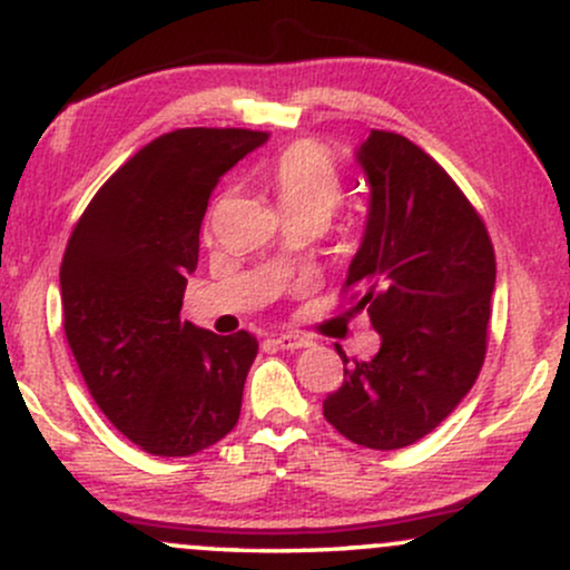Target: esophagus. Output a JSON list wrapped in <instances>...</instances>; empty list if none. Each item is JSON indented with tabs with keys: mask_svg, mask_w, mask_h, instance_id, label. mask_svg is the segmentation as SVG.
Masks as SVG:
<instances>
[{
	"mask_svg": "<svg viewBox=\"0 0 570 570\" xmlns=\"http://www.w3.org/2000/svg\"><path fill=\"white\" fill-rule=\"evenodd\" d=\"M273 343H276L281 351H297V348H307V345H311V340H307L305 335H297V332H284V335L273 337Z\"/></svg>",
	"mask_w": 570,
	"mask_h": 570,
	"instance_id": "1",
	"label": "esophagus"
}]
</instances>
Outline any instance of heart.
I'll return each mask as SVG.
<instances>
[{
	"label": "heart",
	"instance_id": "b5f03b06",
	"mask_svg": "<svg viewBox=\"0 0 570 570\" xmlns=\"http://www.w3.org/2000/svg\"><path fill=\"white\" fill-rule=\"evenodd\" d=\"M271 185L284 212H318L330 217L343 198V181L318 144L297 141L273 160Z\"/></svg>",
	"mask_w": 570,
	"mask_h": 570
}]
</instances>
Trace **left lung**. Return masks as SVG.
Listing matches in <instances>:
<instances>
[{
  "label": "left lung",
  "mask_w": 570,
  "mask_h": 570,
  "mask_svg": "<svg viewBox=\"0 0 570 570\" xmlns=\"http://www.w3.org/2000/svg\"><path fill=\"white\" fill-rule=\"evenodd\" d=\"M356 160L370 212L343 286L381 351L345 370L324 417L362 448L399 450L440 426L480 375L495 254L472 203L417 144L372 130Z\"/></svg>",
  "instance_id": "8db88e82"
}]
</instances>
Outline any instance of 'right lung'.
Here are the masks:
<instances>
[{"instance_id": "1", "label": "right lung", "mask_w": 570, "mask_h": 570, "mask_svg": "<svg viewBox=\"0 0 570 570\" xmlns=\"http://www.w3.org/2000/svg\"><path fill=\"white\" fill-rule=\"evenodd\" d=\"M265 141L246 128L158 136L104 181L63 252L77 367L112 426L153 455L200 453L238 423L257 337L214 335L179 311L214 187Z\"/></svg>"}]
</instances>
